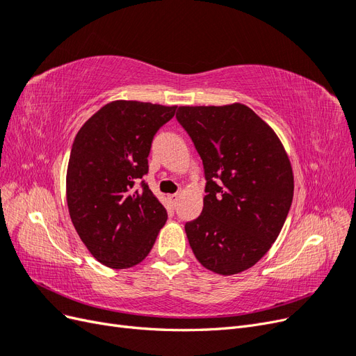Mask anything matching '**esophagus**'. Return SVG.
<instances>
[{"instance_id":"obj_1","label":"esophagus","mask_w":356,"mask_h":356,"mask_svg":"<svg viewBox=\"0 0 356 356\" xmlns=\"http://www.w3.org/2000/svg\"><path fill=\"white\" fill-rule=\"evenodd\" d=\"M168 199L170 200V203H174V204H177L178 199H179V195H169V196H168Z\"/></svg>"}]
</instances>
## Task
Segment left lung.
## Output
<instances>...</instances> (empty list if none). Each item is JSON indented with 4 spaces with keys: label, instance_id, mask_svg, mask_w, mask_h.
Segmentation results:
<instances>
[{
    "label": "left lung",
    "instance_id": "8db88e82",
    "mask_svg": "<svg viewBox=\"0 0 356 356\" xmlns=\"http://www.w3.org/2000/svg\"><path fill=\"white\" fill-rule=\"evenodd\" d=\"M203 161V209L186 224L199 263L222 276L251 268L281 233L294 195V175L276 132L250 106H179Z\"/></svg>",
    "mask_w": 356,
    "mask_h": 356
}]
</instances>
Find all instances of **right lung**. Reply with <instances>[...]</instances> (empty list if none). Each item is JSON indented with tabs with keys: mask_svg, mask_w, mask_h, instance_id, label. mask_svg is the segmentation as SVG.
<instances>
[{
	"mask_svg": "<svg viewBox=\"0 0 356 356\" xmlns=\"http://www.w3.org/2000/svg\"><path fill=\"white\" fill-rule=\"evenodd\" d=\"M177 105L113 101L75 135L67 169L70 217L89 252L106 267L129 268L152 251L168 213L145 182L159 129Z\"/></svg>",
	"mask_w": 356,
	"mask_h": 356,
	"instance_id": "obj_1",
	"label": "right lung"
}]
</instances>
